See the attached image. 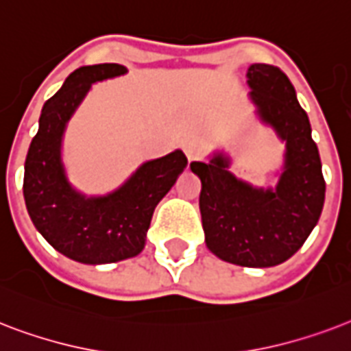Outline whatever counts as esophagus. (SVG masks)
Listing matches in <instances>:
<instances>
[{"label":"esophagus","instance_id":"esophagus-1","mask_svg":"<svg viewBox=\"0 0 351 351\" xmlns=\"http://www.w3.org/2000/svg\"><path fill=\"white\" fill-rule=\"evenodd\" d=\"M183 150H184V156L189 161H194V159H199L201 156V145L197 141H186L183 145Z\"/></svg>","mask_w":351,"mask_h":351}]
</instances>
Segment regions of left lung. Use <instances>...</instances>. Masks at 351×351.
Segmentation results:
<instances>
[{
    "mask_svg": "<svg viewBox=\"0 0 351 351\" xmlns=\"http://www.w3.org/2000/svg\"><path fill=\"white\" fill-rule=\"evenodd\" d=\"M249 99L258 119L286 143L284 167L274 189L252 186L229 172L230 157L216 152L190 162L201 179L199 210L208 251L241 267H273L308 240L324 206L326 183L319 148L289 78L278 67L247 69Z\"/></svg>",
    "mask_w": 351,
    "mask_h": 351,
    "instance_id": "8db88e82",
    "label": "left lung"
}]
</instances>
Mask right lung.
I'll return each instance as SVG.
<instances>
[{"mask_svg":"<svg viewBox=\"0 0 351 351\" xmlns=\"http://www.w3.org/2000/svg\"><path fill=\"white\" fill-rule=\"evenodd\" d=\"M128 73L124 65H86L65 78L64 86L43 104L38 133L25 159L23 197L36 230L64 256L100 265L137 256L157 203L168 194L186 167L173 150L143 162L110 194L86 195L69 183L62 161L67 122L91 84Z\"/></svg>","mask_w":351,"mask_h":351,"instance_id":"add662e5","label":"right lung"}]
</instances>
